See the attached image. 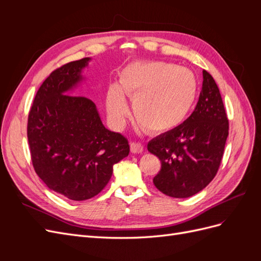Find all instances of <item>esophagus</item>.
<instances>
[{"label": "esophagus", "mask_w": 261, "mask_h": 261, "mask_svg": "<svg viewBox=\"0 0 261 261\" xmlns=\"http://www.w3.org/2000/svg\"><path fill=\"white\" fill-rule=\"evenodd\" d=\"M130 151L133 153H141L144 151L143 144L136 143V141H133V143H130Z\"/></svg>", "instance_id": "esophagus-1"}]
</instances>
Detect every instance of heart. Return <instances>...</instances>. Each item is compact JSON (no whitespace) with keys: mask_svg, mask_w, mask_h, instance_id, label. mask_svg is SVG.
I'll use <instances>...</instances> for the list:
<instances>
[{"mask_svg":"<svg viewBox=\"0 0 261 261\" xmlns=\"http://www.w3.org/2000/svg\"><path fill=\"white\" fill-rule=\"evenodd\" d=\"M198 85L185 67L165 62H136L126 67L120 87L112 85L107 93L108 114L115 126H122L129 108L124 97H133V108L140 126L150 133L177 127L192 111Z\"/></svg>","mask_w":261,"mask_h":261,"instance_id":"1","label":"heart"}]
</instances>
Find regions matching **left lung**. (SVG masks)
Wrapping results in <instances>:
<instances>
[{
    "label": "left lung",
    "instance_id": "1",
    "mask_svg": "<svg viewBox=\"0 0 261 261\" xmlns=\"http://www.w3.org/2000/svg\"><path fill=\"white\" fill-rule=\"evenodd\" d=\"M198 102L187 120L148 143L159 158L161 170L153 184L164 195L187 198L215 178L228 135V120L213 77L202 70Z\"/></svg>",
    "mask_w": 261,
    "mask_h": 261
}]
</instances>
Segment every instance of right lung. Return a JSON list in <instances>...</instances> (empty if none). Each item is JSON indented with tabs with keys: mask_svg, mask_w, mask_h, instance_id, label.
<instances>
[{
	"mask_svg": "<svg viewBox=\"0 0 261 261\" xmlns=\"http://www.w3.org/2000/svg\"><path fill=\"white\" fill-rule=\"evenodd\" d=\"M89 58L69 62L50 74L37 91L28 115L27 137L38 176L70 200L98 195L113 165L127 156V138L102 124L93 102L72 90L83 81Z\"/></svg>",
	"mask_w": 261,
	"mask_h": 261,
	"instance_id": "1",
	"label": "right lung"
}]
</instances>
